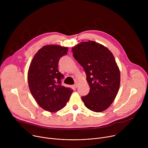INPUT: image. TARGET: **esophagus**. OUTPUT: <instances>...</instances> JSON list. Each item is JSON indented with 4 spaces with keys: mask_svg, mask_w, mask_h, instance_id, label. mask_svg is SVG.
<instances>
[{
    "mask_svg": "<svg viewBox=\"0 0 148 148\" xmlns=\"http://www.w3.org/2000/svg\"><path fill=\"white\" fill-rule=\"evenodd\" d=\"M73 87H74V88H77V87H78V84L77 83H75L74 85H73Z\"/></svg>",
    "mask_w": 148,
    "mask_h": 148,
    "instance_id": "1",
    "label": "esophagus"
}]
</instances>
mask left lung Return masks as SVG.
<instances>
[{"mask_svg": "<svg viewBox=\"0 0 148 148\" xmlns=\"http://www.w3.org/2000/svg\"><path fill=\"white\" fill-rule=\"evenodd\" d=\"M72 52L85 71L90 88L89 93L81 97L85 106L96 112L107 110L120 86V71L112 53L94 41L78 44Z\"/></svg>", "mask_w": 148, "mask_h": 148, "instance_id": "left-lung-1", "label": "left lung"}]
</instances>
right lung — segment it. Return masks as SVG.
Instances as JSON below:
<instances>
[{
  "mask_svg": "<svg viewBox=\"0 0 148 148\" xmlns=\"http://www.w3.org/2000/svg\"><path fill=\"white\" fill-rule=\"evenodd\" d=\"M68 48L58 45L45 46L34 55L28 71L30 91L39 106L54 112L64 108L73 91L61 86L64 78L58 70L61 57Z\"/></svg>",
  "mask_w": 148,
  "mask_h": 148,
  "instance_id": "1",
  "label": "right lung"
}]
</instances>
